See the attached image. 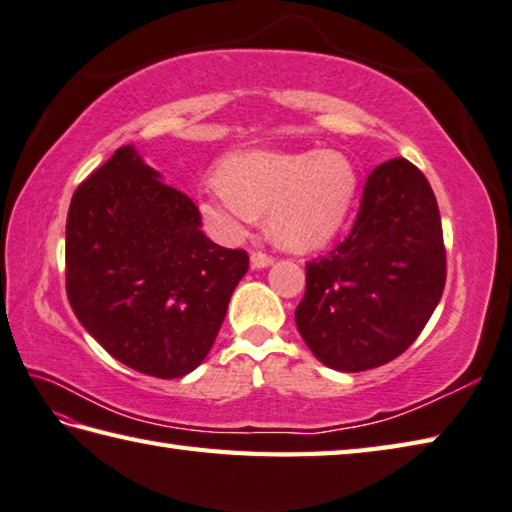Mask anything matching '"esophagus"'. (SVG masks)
Wrapping results in <instances>:
<instances>
[{"instance_id":"34e87169","label":"esophagus","mask_w":512,"mask_h":512,"mask_svg":"<svg viewBox=\"0 0 512 512\" xmlns=\"http://www.w3.org/2000/svg\"><path fill=\"white\" fill-rule=\"evenodd\" d=\"M270 264H273V257H268L264 253H253V255H250V268H253V270L268 268Z\"/></svg>"}]
</instances>
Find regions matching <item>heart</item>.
<instances>
[{"mask_svg": "<svg viewBox=\"0 0 512 512\" xmlns=\"http://www.w3.org/2000/svg\"><path fill=\"white\" fill-rule=\"evenodd\" d=\"M217 179L197 202L210 235L233 244L268 213L270 237L293 253L326 246L359 190L357 166L342 150H244L219 164Z\"/></svg>", "mask_w": 512, "mask_h": 512, "instance_id": "b5f03b06", "label": "heart"}]
</instances>
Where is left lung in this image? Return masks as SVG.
Returning a JSON list of instances; mask_svg holds the SVG:
<instances>
[{"mask_svg":"<svg viewBox=\"0 0 512 512\" xmlns=\"http://www.w3.org/2000/svg\"><path fill=\"white\" fill-rule=\"evenodd\" d=\"M446 284L433 188L408 159L368 175L350 235L306 266L295 324L319 362L342 373L388 364L415 342Z\"/></svg>","mask_w":512,"mask_h":512,"instance_id":"8db88e82","label":"left lung"}]
</instances>
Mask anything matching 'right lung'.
Instances as JSON below:
<instances>
[{
  "mask_svg": "<svg viewBox=\"0 0 512 512\" xmlns=\"http://www.w3.org/2000/svg\"><path fill=\"white\" fill-rule=\"evenodd\" d=\"M190 199L133 144L115 150L70 199V308L117 362L184 377L204 362L248 270L244 250L210 242Z\"/></svg>",
  "mask_w": 512,
  "mask_h": 512,
  "instance_id": "obj_1",
  "label": "right lung"
}]
</instances>
